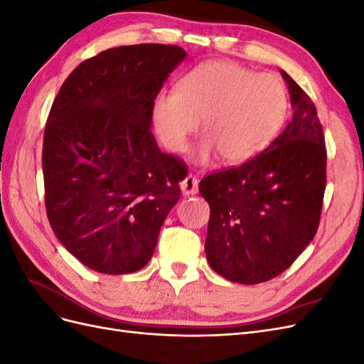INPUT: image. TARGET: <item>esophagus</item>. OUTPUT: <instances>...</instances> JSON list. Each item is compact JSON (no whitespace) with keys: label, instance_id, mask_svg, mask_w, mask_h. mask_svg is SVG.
Listing matches in <instances>:
<instances>
[{"label":"esophagus","instance_id":"1","mask_svg":"<svg viewBox=\"0 0 364 364\" xmlns=\"http://www.w3.org/2000/svg\"><path fill=\"white\" fill-rule=\"evenodd\" d=\"M181 188H182V193H183L185 196L196 194L197 191H199V181H197L196 176L186 174L185 179H183L182 183H181Z\"/></svg>","mask_w":364,"mask_h":364}]
</instances>
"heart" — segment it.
Here are the masks:
<instances>
[{
    "label": "heart",
    "instance_id": "b5f03b06",
    "mask_svg": "<svg viewBox=\"0 0 364 364\" xmlns=\"http://www.w3.org/2000/svg\"><path fill=\"white\" fill-rule=\"evenodd\" d=\"M289 114V94L279 77L259 74L230 60H211L186 73L176 91L153 102V126L164 147L179 153L199 129L196 156L217 151L226 164H243L277 138Z\"/></svg>",
    "mask_w": 364,
    "mask_h": 364
}]
</instances>
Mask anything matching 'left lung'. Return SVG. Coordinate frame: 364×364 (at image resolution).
<instances>
[{"mask_svg": "<svg viewBox=\"0 0 364 364\" xmlns=\"http://www.w3.org/2000/svg\"><path fill=\"white\" fill-rule=\"evenodd\" d=\"M293 118L270 146L240 167L205 176L209 266L238 284H259L287 270L314 238L326 186V146L316 106L291 77Z\"/></svg>", "mask_w": 364, "mask_h": 364, "instance_id": "left-lung-1", "label": "left lung"}]
</instances>
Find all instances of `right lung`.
<instances>
[{
  "label": "right lung",
  "instance_id": "obj_1",
  "mask_svg": "<svg viewBox=\"0 0 364 364\" xmlns=\"http://www.w3.org/2000/svg\"><path fill=\"white\" fill-rule=\"evenodd\" d=\"M185 56L164 43L109 48L83 60L54 98L42 146L47 217L95 272L144 267L181 199L186 165L159 150L150 124L155 97Z\"/></svg>",
  "mask_w": 364,
  "mask_h": 364
}]
</instances>
